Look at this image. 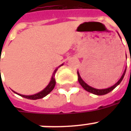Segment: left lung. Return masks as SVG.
<instances>
[{
  "label": "left lung",
  "instance_id": "obj_1",
  "mask_svg": "<svg viewBox=\"0 0 131 131\" xmlns=\"http://www.w3.org/2000/svg\"><path fill=\"white\" fill-rule=\"evenodd\" d=\"M126 69H125V71H124V73H123L122 76L120 79V80H119V81H118V82L115 84V85H114V86H112V87L106 88V89H102V90L96 89V88H94L91 87V86H88L87 84H86V83L82 80V79L81 78V77H80V74H79V73L78 72V82H79V83L80 84V85L84 88L86 91L89 92H90V93L94 94H96V95H104V94H106L109 93V92H110L111 91H112V90H113L116 87V86L120 84V82H122V80H123V78H124V75H125V73H126Z\"/></svg>",
  "mask_w": 131,
  "mask_h": 131
}]
</instances>
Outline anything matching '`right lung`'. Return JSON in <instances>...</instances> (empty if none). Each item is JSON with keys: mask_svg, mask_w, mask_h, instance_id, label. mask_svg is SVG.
I'll list each match as a JSON object with an SVG mask.
<instances>
[{"mask_svg": "<svg viewBox=\"0 0 131 131\" xmlns=\"http://www.w3.org/2000/svg\"><path fill=\"white\" fill-rule=\"evenodd\" d=\"M62 65H63V64H62L61 65H60L56 69L55 71H53V75H52V78H51V81H50V82H49V84H48V86L45 88L43 90H42L41 92H40L36 94H34V95L25 96V95H21V94H18V95L21 96H22V97L24 98H26V99H31V100L39 99H42V98L45 97V96H47L49 92H51L53 90V88H54V87H55L56 80H55V78H54V76H55V74L56 73V71H57L59 67H60ZM15 93H16V92H15Z\"/></svg>", "mask_w": 131, "mask_h": 131, "instance_id": "add662e5", "label": "right lung"}]
</instances>
